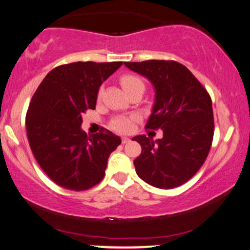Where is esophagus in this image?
I'll use <instances>...</instances> for the list:
<instances>
[{"instance_id": "obj_1", "label": "esophagus", "mask_w": 250, "mask_h": 250, "mask_svg": "<svg viewBox=\"0 0 250 250\" xmlns=\"http://www.w3.org/2000/svg\"><path fill=\"white\" fill-rule=\"evenodd\" d=\"M130 141V138L129 137H122V144H126Z\"/></svg>"}]
</instances>
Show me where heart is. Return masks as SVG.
<instances>
[{
  "mask_svg": "<svg viewBox=\"0 0 250 250\" xmlns=\"http://www.w3.org/2000/svg\"><path fill=\"white\" fill-rule=\"evenodd\" d=\"M121 85L124 87L125 91H128L129 88H132L135 86H143L144 87V82L141 81V78L135 75H125L121 78ZM133 125V120L130 118H117L114 119L111 124V126L114 130H117L119 132H128L131 130Z\"/></svg>",
  "mask_w": 250,
  "mask_h": 250,
  "instance_id": "b5f03b06",
  "label": "heart"
}]
</instances>
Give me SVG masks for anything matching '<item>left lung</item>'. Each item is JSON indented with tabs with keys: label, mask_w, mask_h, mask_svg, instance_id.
Here are the masks:
<instances>
[{
	"label": "left lung",
	"mask_w": 250,
	"mask_h": 250,
	"mask_svg": "<svg viewBox=\"0 0 250 250\" xmlns=\"http://www.w3.org/2000/svg\"><path fill=\"white\" fill-rule=\"evenodd\" d=\"M146 77L155 89V102L146 128L162 129L163 138L139 135L141 154L135 164L141 180L155 188H177L197 173L213 139L212 101L207 89L184 65L174 61L125 62Z\"/></svg>",
	"instance_id": "1"
}]
</instances>
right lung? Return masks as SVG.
<instances>
[{
    "mask_svg": "<svg viewBox=\"0 0 250 250\" xmlns=\"http://www.w3.org/2000/svg\"><path fill=\"white\" fill-rule=\"evenodd\" d=\"M122 62H77L47 74L33 94L25 117L30 147L51 181L72 191L99 184L107 158L121 144L104 129L86 135L82 114L94 110L99 88Z\"/></svg>",
    "mask_w": 250,
    "mask_h": 250,
    "instance_id": "right-lung-1",
    "label": "right lung"
}]
</instances>
